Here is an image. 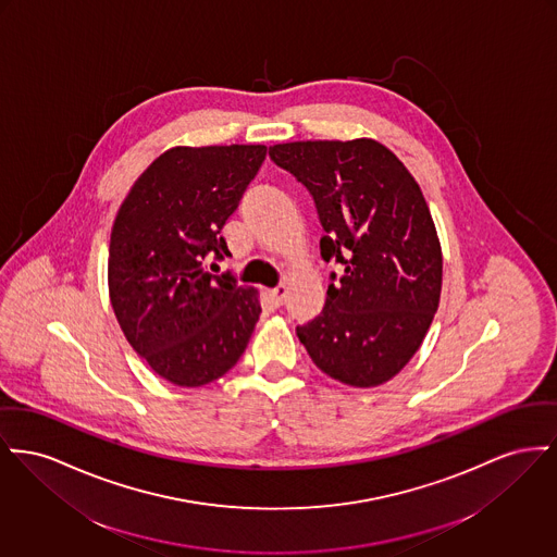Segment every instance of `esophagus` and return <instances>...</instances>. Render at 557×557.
Returning <instances> with one entry per match:
<instances>
[{
    "label": "esophagus",
    "mask_w": 557,
    "mask_h": 557,
    "mask_svg": "<svg viewBox=\"0 0 557 557\" xmlns=\"http://www.w3.org/2000/svg\"><path fill=\"white\" fill-rule=\"evenodd\" d=\"M286 295H288V288L286 286H277V288H273V290H269V300H271V305L273 307H282L284 305V300H286Z\"/></svg>",
    "instance_id": "34e87169"
}]
</instances>
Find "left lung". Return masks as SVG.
Returning a JSON list of instances; mask_svg holds the SVG:
<instances>
[{"instance_id":"1","label":"left lung","mask_w":557,"mask_h":557,"mask_svg":"<svg viewBox=\"0 0 557 557\" xmlns=\"http://www.w3.org/2000/svg\"><path fill=\"white\" fill-rule=\"evenodd\" d=\"M269 158L313 197L326 235V305L296 326L313 363L351 387H376L417 354L437 311L442 248L417 181L376 140L273 145Z\"/></svg>"}]
</instances>
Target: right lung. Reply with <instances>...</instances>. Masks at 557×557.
Masks as SVG:
<instances>
[{"label": "right lung", "instance_id": "obj_1", "mask_svg": "<svg viewBox=\"0 0 557 557\" xmlns=\"http://www.w3.org/2000/svg\"><path fill=\"white\" fill-rule=\"evenodd\" d=\"M264 156V145L170 149L138 176L115 216V318L132 349L178 387L230 372L259 322L257 293L237 286L231 271L209 270L231 257L221 230Z\"/></svg>", "mask_w": 557, "mask_h": 557}]
</instances>
